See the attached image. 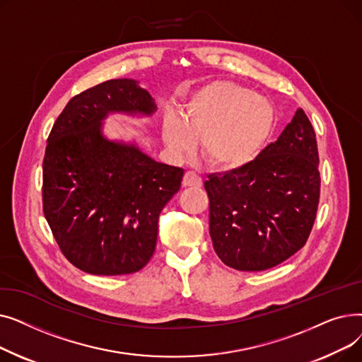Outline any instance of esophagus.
Listing matches in <instances>:
<instances>
[{
    "label": "esophagus",
    "mask_w": 362,
    "mask_h": 362,
    "mask_svg": "<svg viewBox=\"0 0 362 362\" xmlns=\"http://www.w3.org/2000/svg\"><path fill=\"white\" fill-rule=\"evenodd\" d=\"M182 185L185 187H201L202 179L197 173H194V171H186L183 176V180H182Z\"/></svg>",
    "instance_id": "34e87169"
}]
</instances>
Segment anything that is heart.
<instances>
[{
	"label": "heart",
	"mask_w": 362,
	"mask_h": 362,
	"mask_svg": "<svg viewBox=\"0 0 362 362\" xmlns=\"http://www.w3.org/2000/svg\"><path fill=\"white\" fill-rule=\"evenodd\" d=\"M274 107L261 95L233 82L218 81L197 90L180 120L164 119L163 138L175 154L191 151L201 138V156L221 171L254 161L274 127Z\"/></svg>",
	"instance_id": "b5f03b06"
}]
</instances>
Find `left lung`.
Segmentation results:
<instances>
[{
  "label": "left lung",
  "instance_id": "1",
  "mask_svg": "<svg viewBox=\"0 0 362 362\" xmlns=\"http://www.w3.org/2000/svg\"><path fill=\"white\" fill-rule=\"evenodd\" d=\"M320 185L315 132L299 108L254 161L204 183L218 258L239 272L269 270L291 258L313 230Z\"/></svg>",
  "mask_w": 362,
  "mask_h": 362
}]
</instances>
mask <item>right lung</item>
<instances>
[{
	"label": "right lung",
	"mask_w": 362,
	"mask_h": 362,
	"mask_svg": "<svg viewBox=\"0 0 362 362\" xmlns=\"http://www.w3.org/2000/svg\"><path fill=\"white\" fill-rule=\"evenodd\" d=\"M154 110L138 82L112 79L74 95L49 132L44 216L63 255L85 273H136L156 251L160 213L180 189L183 170L101 132L108 112Z\"/></svg>",
	"instance_id": "obj_1"
}]
</instances>
